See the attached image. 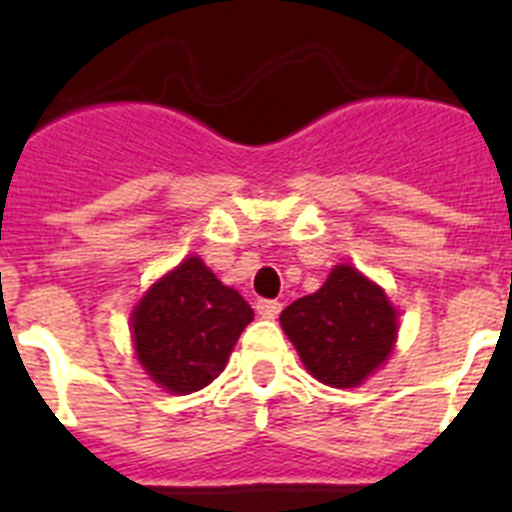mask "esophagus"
Returning <instances> with one entry per match:
<instances>
[{
	"instance_id": "1",
	"label": "esophagus",
	"mask_w": 512,
	"mask_h": 512,
	"mask_svg": "<svg viewBox=\"0 0 512 512\" xmlns=\"http://www.w3.org/2000/svg\"><path fill=\"white\" fill-rule=\"evenodd\" d=\"M256 312H259L261 318H277L279 312H282V302L259 300V302H256Z\"/></svg>"
}]
</instances>
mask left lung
I'll use <instances>...</instances> for the list:
<instances>
[{
    "mask_svg": "<svg viewBox=\"0 0 512 512\" xmlns=\"http://www.w3.org/2000/svg\"><path fill=\"white\" fill-rule=\"evenodd\" d=\"M279 323L307 372L341 390L377 372L397 341L390 297L351 264H338L323 287L292 302Z\"/></svg>",
    "mask_w": 512,
    "mask_h": 512,
    "instance_id": "obj_1",
    "label": "left lung"
}]
</instances>
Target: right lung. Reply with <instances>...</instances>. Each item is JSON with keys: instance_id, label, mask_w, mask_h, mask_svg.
<instances>
[{"instance_id": "add662e5", "label": "right lung", "mask_w": 512, "mask_h": 512, "mask_svg": "<svg viewBox=\"0 0 512 512\" xmlns=\"http://www.w3.org/2000/svg\"><path fill=\"white\" fill-rule=\"evenodd\" d=\"M251 320V305L225 287L200 256H189L135 305V356L166 392L189 395L223 372Z\"/></svg>"}]
</instances>
